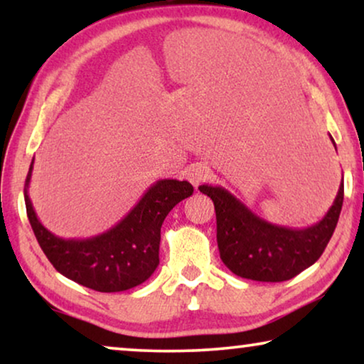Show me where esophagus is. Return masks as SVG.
I'll return each mask as SVG.
<instances>
[{"instance_id": "obj_1", "label": "esophagus", "mask_w": 364, "mask_h": 364, "mask_svg": "<svg viewBox=\"0 0 364 364\" xmlns=\"http://www.w3.org/2000/svg\"><path fill=\"white\" fill-rule=\"evenodd\" d=\"M208 177H210V168H208L205 164H196V166H192L187 172L188 182H191L193 187H198L200 183L208 181Z\"/></svg>"}]
</instances>
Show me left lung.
<instances>
[{
  "label": "left lung",
  "instance_id": "8db88e82",
  "mask_svg": "<svg viewBox=\"0 0 364 364\" xmlns=\"http://www.w3.org/2000/svg\"><path fill=\"white\" fill-rule=\"evenodd\" d=\"M331 142L335 144L333 137ZM198 191L215 205L222 262L235 275L255 282H285L311 267L335 232L345 196L341 181L335 202L320 222L306 228H288L255 215L223 187L200 186Z\"/></svg>",
  "mask_w": 364,
  "mask_h": 364
}]
</instances>
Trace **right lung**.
<instances>
[{"instance_id":"obj_1","label":"right lung","mask_w":364,"mask_h":364,"mask_svg":"<svg viewBox=\"0 0 364 364\" xmlns=\"http://www.w3.org/2000/svg\"><path fill=\"white\" fill-rule=\"evenodd\" d=\"M34 159L24 183V202L39 247L53 267L69 280L102 293L141 285L159 265L161 227L167 213L191 197L187 181L164 178L144 193L137 205L107 232L91 238H61L39 222L28 196Z\"/></svg>"}]
</instances>
